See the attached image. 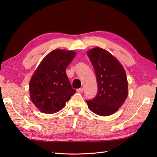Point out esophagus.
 I'll return each mask as SVG.
<instances>
[{"mask_svg":"<svg viewBox=\"0 0 157 157\" xmlns=\"http://www.w3.org/2000/svg\"><path fill=\"white\" fill-rule=\"evenodd\" d=\"M83 90H84V88H80L77 90V91H78V92H82Z\"/></svg>","mask_w":157,"mask_h":157,"instance_id":"esophagus-1","label":"esophagus"}]
</instances>
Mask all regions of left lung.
<instances>
[{
	"mask_svg": "<svg viewBox=\"0 0 157 157\" xmlns=\"http://www.w3.org/2000/svg\"><path fill=\"white\" fill-rule=\"evenodd\" d=\"M98 83L95 98L86 101L89 109L96 115L109 116L115 113L128 97V80L118 60L111 53L96 47L88 52Z\"/></svg>",
	"mask_w": 157,
	"mask_h": 157,
	"instance_id": "obj_1",
	"label": "left lung"
}]
</instances>
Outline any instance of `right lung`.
Returning <instances> with one entry per match:
<instances>
[{
  "label": "right lung",
  "instance_id": "right-lung-1",
  "mask_svg": "<svg viewBox=\"0 0 157 157\" xmlns=\"http://www.w3.org/2000/svg\"><path fill=\"white\" fill-rule=\"evenodd\" d=\"M72 51L54 50L46 55L29 82L32 102L42 113L61 111L76 90L71 88L66 68L75 57Z\"/></svg>",
  "mask_w": 157,
  "mask_h": 157
}]
</instances>
